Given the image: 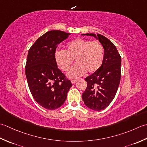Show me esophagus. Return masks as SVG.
Wrapping results in <instances>:
<instances>
[{
  "label": "esophagus",
  "instance_id": "1",
  "mask_svg": "<svg viewBox=\"0 0 147 147\" xmlns=\"http://www.w3.org/2000/svg\"><path fill=\"white\" fill-rule=\"evenodd\" d=\"M77 81V79H71V82L72 83V84H75Z\"/></svg>",
  "mask_w": 147,
  "mask_h": 147
}]
</instances>
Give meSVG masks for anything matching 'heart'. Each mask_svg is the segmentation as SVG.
<instances>
[{"label": "heart", "mask_w": 147, "mask_h": 147, "mask_svg": "<svg viewBox=\"0 0 147 147\" xmlns=\"http://www.w3.org/2000/svg\"><path fill=\"white\" fill-rule=\"evenodd\" d=\"M55 57L57 65L63 71L69 69L75 59L76 63L68 71V77L77 78L86 71L92 74L100 69L104 60L105 51L100 42L77 38L67 44V50H57Z\"/></svg>", "instance_id": "b5f03b06"}]
</instances>
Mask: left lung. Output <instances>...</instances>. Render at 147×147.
Returning <instances> with one entry per match:
<instances>
[{
    "label": "left lung",
    "instance_id": "left-lung-1",
    "mask_svg": "<svg viewBox=\"0 0 147 147\" xmlns=\"http://www.w3.org/2000/svg\"><path fill=\"white\" fill-rule=\"evenodd\" d=\"M82 35L95 37L102 44L105 51L104 60L100 69L85 79L88 85L82 94L86 107L100 111L109 105L117 91L121 77V57L115 45L103 35Z\"/></svg>",
    "mask_w": 147,
    "mask_h": 147
}]
</instances>
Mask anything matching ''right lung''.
<instances>
[{"mask_svg": "<svg viewBox=\"0 0 147 147\" xmlns=\"http://www.w3.org/2000/svg\"><path fill=\"white\" fill-rule=\"evenodd\" d=\"M70 34L60 30L47 32L28 51L25 74L30 91L36 102L47 110L60 107L72 86L58 68L55 57L58 44Z\"/></svg>", "mask_w": 147, "mask_h": 147, "instance_id": "right-lung-1", "label": "right lung"}]
</instances>
